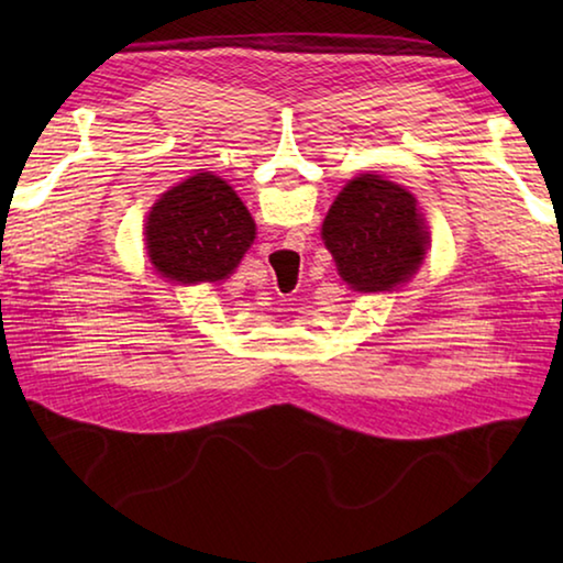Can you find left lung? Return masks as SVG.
<instances>
[{"label":"left lung","instance_id":"obj_1","mask_svg":"<svg viewBox=\"0 0 563 563\" xmlns=\"http://www.w3.org/2000/svg\"><path fill=\"white\" fill-rule=\"evenodd\" d=\"M322 241L352 290L387 292L419 271L430 231L417 198L405 186L377 174H360L330 206Z\"/></svg>","mask_w":563,"mask_h":563}]
</instances>
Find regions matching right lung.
<instances>
[{"mask_svg": "<svg viewBox=\"0 0 563 563\" xmlns=\"http://www.w3.org/2000/svg\"><path fill=\"white\" fill-rule=\"evenodd\" d=\"M144 235L148 258L164 278L180 285L218 283L251 247L255 223L223 178L196 174L158 198Z\"/></svg>", "mask_w": 563, "mask_h": 563, "instance_id": "right-lung-1", "label": "right lung"}]
</instances>
